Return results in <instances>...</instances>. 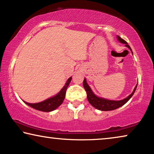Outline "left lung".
Here are the masks:
<instances>
[{"mask_svg": "<svg viewBox=\"0 0 154 154\" xmlns=\"http://www.w3.org/2000/svg\"><path fill=\"white\" fill-rule=\"evenodd\" d=\"M117 38H118L119 42H120L121 43H123V44H125V46L128 48V49L131 51L133 54L131 48L129 45H128L127 41L122 39V38L120 37L119 36H117ZM83 86H84V88H85V90L86 91L87 99H88V101L92 106L95 107V109L100 110V111H113V110L118 109V108L123 106L124 104H125L126 103H127L128 101L131 99V97L134 95L135 91L136 90L137 84H136V86L134 88V91L132 92L131 94L128 95L127 97H126L125 99L122 100H110L105 99V98H103L101 97H98V96L95 95V93H94L93 91L91 90V87L89 86V85L88 84H87L86 78H84V80L83 82Z\"/></svg>", "mask_w": 154, "mask_h": 154, "instance_id": "8db88e82", "label": "left lung"}]
</instances>
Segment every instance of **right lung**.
I'll use <instances>...</instances> for the list:
<instances>
[{"label":"right lung","instance_id":"obj_1","mask_svg":"<svg viewBox=\"0 0 154 154\" xmlns=\"http://www.w3.org/2000/svg\"><path fill=\"white\" fill-rule=\"evenodd\" d=\"M71 79H72V77L68 78L65 85L61 89V91L57 95L53 96V97L48 98V99L43 101V102L34 103V104L26 102L25 101H23V102L27 105H28L29 106L33 108V109L36 110H38V111L43 112H50L54 111V110L57 109L63 103L64 99H65L66 89H67L68 86H69Z\"/></svg>","mask_w":154,"mask_h":154}]
</instances>
